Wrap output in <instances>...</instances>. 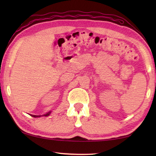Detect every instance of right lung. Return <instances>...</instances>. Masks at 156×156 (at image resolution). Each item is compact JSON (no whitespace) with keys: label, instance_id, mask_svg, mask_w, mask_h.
<instances>
[{"label":"right lung","instance_id":"1","mask_svg":"<svg viewBox=\"0 0 156 156\" xmlns=\"http://www.w3.org/2000/svg\"><path fill=\"white\" fill-rule=\"evenodd\" d=\"M50 113H51V112L47 113H45V114H44L43 116H48L50 114ZM31 116H32V117H34V118H38V117H41V116H42V115H31Z\"/></svg>","mask_w":156,"mask_h":156}]
</instances>
